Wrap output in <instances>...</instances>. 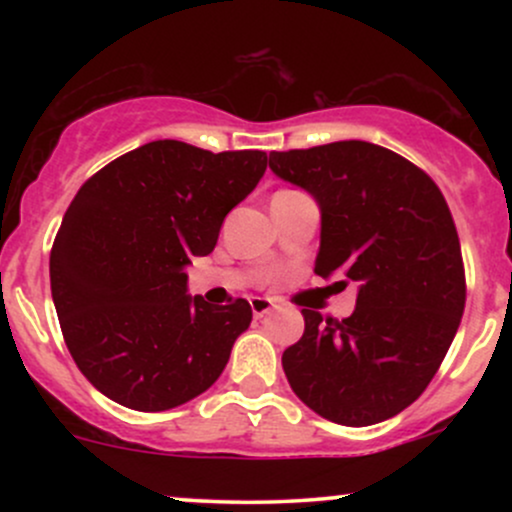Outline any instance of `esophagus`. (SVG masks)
I'll list each match as a JSON object with an SVG mask.
<instances>
[{"label": "esophagus", "mask_w": 512, "mask_h": 512, "mask_svg": "<svg viewBox=\"0 0 512 512\" xmlns=\"http://www.w3.org/2000/svg\"><path fill=\"white\" fill-rule=\"evenodd\" d=\"M250 308H252V315H255V317H264V315H269L274 310V301H272V298H264V296H252L250 298Z\"/></svg>", "instance_id": "1"}]
</instances>
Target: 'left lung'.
<instances>
[{
    "instance_id": "obj_1",
    "label": "left lung",
    "mask_w": 512,
    "mask_h": 512,
    "mask_svg": "<svg viewBox=\"0 0 512 512\" xmlns=\"http://www.w3.org/2000/svg\"><path fill=\"white\" fill-rule=\"evenodd\" d=\"M269 168L320 207L315 274L358 286L342 322L303 308V337L281 356L291 390L334 424H380L426 390L460 327L467 289L448 202L407 158L358 139L272 151Z\"/></svg>"
}]
</instances>
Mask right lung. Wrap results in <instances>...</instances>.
I'll return each mask as SVG.
<instances>
[{"label":"right lung","mask_w":512,"mask_h":512,"mask_svg":"<svg viewBox=\"0 0 512 512\" xmlns=\"http://www.w3.org/2000/svg\"><path fill=\"white\" fill-rule=\"evenodd\" d=\"M264 170V151L158 139L81 185L52 245L50 289L69 354L98 392L166 411L219 380L250 303L190 296L185 267L214 250Z\"/></svg>","instance_id":"1"}]
</instances>
